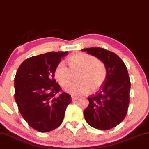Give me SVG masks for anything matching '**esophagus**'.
I'll use <instances>...</instances> for the list:
<instances>
[{"label":"esophagus","instance_id":"obj_1","mask_svg":"<svg viewBox=\"0 0 149 149\" xmlns=\"http://www.w3.org/2000/svg\"><path fill=\"white\" fill-rule=\"evenodd\" d=\"M78 97H74V96L71 97V100H72L73 101H76L78 100Z\"/></svg>","mask_w":149,"mask_h":149}]
</instances>
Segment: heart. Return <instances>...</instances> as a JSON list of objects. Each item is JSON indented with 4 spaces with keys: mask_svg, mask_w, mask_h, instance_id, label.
Here are the masks:
<instances>
[{
    "mask_svg": "<svg viewBox=\"0 0 149 149\" xmlns=\"http://www.w3.org/2000/svg\"><path fill=\"white\" fill-rule=\"evenodd\" d=\"M69 67L64 62L59 63L54 70V77L62 87L69 85L77 75L78 81L66 87V91L73 95H81L97 90L104 84L107 71L105 64L91 54L79 52L69 59Z\"/></svg>",
    "mask_w": 149,
    "mask_h": 149,
    "instance_id": "obj_1",
    "label": "heart"
}]
</instances>
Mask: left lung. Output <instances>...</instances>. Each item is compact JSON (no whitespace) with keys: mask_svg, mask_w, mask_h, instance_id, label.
<instances>
[{"mask_svg":"<svg viewBox=\"0 0 149 149\" xmlns=\"http://www.w3.org/2000/svg\"><path fill=\"white\" fill-rule=\"evenodd\" d=\"M105 64V82L95 95L88 97L89 105L83 114L86 122L96 129L107 130L125 118L130 103V80L125 64L117 54L101 47L82 49Z\"/></svg>","mask_w":149,"mask_h":149,"instance_id":"left-lung-1","label":"left lung"}]
</instances>
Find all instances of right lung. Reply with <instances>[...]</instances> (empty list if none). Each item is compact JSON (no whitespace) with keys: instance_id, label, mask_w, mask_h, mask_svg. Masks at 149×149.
<instances>
[{"instance_id":"1","label":"right lung","mask_w":149,"mask_h":149,"mask_svg":"<svg viewBox=\"0 0 149 149\" xmlns=\"http://www.w3.org/2000/svg\"><path fill=\"white\" fill-rule=\"evenodd\" d=\"M66 54L49 52L28 58L15 77L19 111L30 127L40 132L59 127L71 102V95L63 92L54 78L55 68Z\"/></svg>"}]
</instances>
